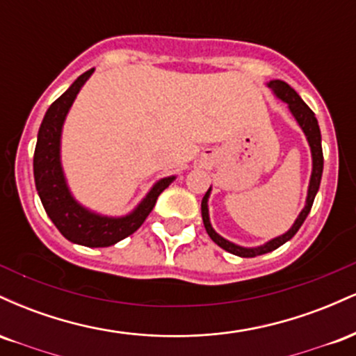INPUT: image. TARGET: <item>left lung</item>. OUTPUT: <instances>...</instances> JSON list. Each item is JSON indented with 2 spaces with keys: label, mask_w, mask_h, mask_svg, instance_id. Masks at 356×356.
<instances>
[{
  "label": "left lung",
  "mask_w": 356,
  "mask_h": 356,
  "mask_svg": "<svg viewBox=\"0 0 356 356\" xmlns=\"http://www.w3.org/2000/svg\"><path fill=\"white\" fill-rule=\"evenodd\" d=\"M266 87L271 90L273 95L276 97L277 100L284 102L288 105L289 113H291L293 118L296 120V124L300 125V129L303 130L306 142L309 145V152H312V175H309V184H308V191H306V201H305V207L301 209L298 218L293 222V226L289 227L284 234L276 236V238L266 241L261 246H239V244L232 243V241L222 238L219 232H216L214 227L211 224V218H209V197H211V191L212 186L209 187V191L206 192L204 195L202 204H201V212H202V222L204 227H206L207 234L209 238L218 244L219 248H222L224 251L231 252V254L239 256V257H254L259 254H266V252H271L277 249L280 246H283L284 243H288L293 236L296 234L298 229L301 227V224L305 222L306 216L309 214L312 211L313 201L316 197V192L320 189V182H321V174H323V149H321V132H320V125H318L316 117L312 112V108L305 104L303 99L289 87L288 83L283 80H269L266 83Z\"/></svg>",
  "instance_id": "8db88e82"
}]
</instances>
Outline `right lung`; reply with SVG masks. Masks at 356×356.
I'll list each match as a JSON object with an SVG mask.
<instances>
[{
	"label": "right lung",
	"mask_w": 356,
	"mask_h": 356,
	"mask_svg": "<svg viewBox=\"0 0 356 356\" xmlns=\"http://www.w3.org/2000/svg\"><path fill=\"white\" fill-rule=\"evenodd\" d=\"M92 70L81 73L44 113L36 138L33 155L35 186L48 218L63 238L87 248H107L134 234L154 209L157 197L177 175L159 179L132 211L124 216H107L83 206L73 195L61 164V134L76 95L92 76Z\"/></svg>",
	"instance_id": "add662e5"
}]
</instances>
